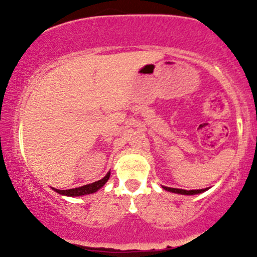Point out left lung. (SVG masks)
<instances>
[{
	"instance_id": "8db88e82",
	"label": "left lung",
	"mask_w": 257,
	"mask_h": 257,
	"mask_svg": "<svg viewBox=\"0 0 257 257\" xmlns=\"http://www.w3.org/2000/svg\"><path fill=\"white\" fill-rule=\"evenodd\" d=\"M163 188L166 191H169V192L173 193H179V194H186V196H190V194H198L204 192V191L208 190V188H203V190H191V191H186V190H180V188H172V187H166L163 186Z\"/></svg>"
}]
</instances>
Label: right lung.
<instances>
[{
	"mask_svg": "<svg viewBox=\"0 0 257 257\" xmlns=\"http://www.w3.org/2000/svg\"><path fill=\"white\" fill-rule=\"evenodd\" d=\"M108 178H110V173H107L106 174V176H104L101 180L93 182V184L81 186V187H77V188H70V190H57V188H53V190H54L55 192L63 194V196H67V197L84 196V194H90V193L96 192L99 188H101L102 186L107 182Z\"/></svg>",
	"mask_w": 257,
	"mask_h": 257,
	"instance_id": "obj_1",
	"label": "right lung"
}]
</instances>
